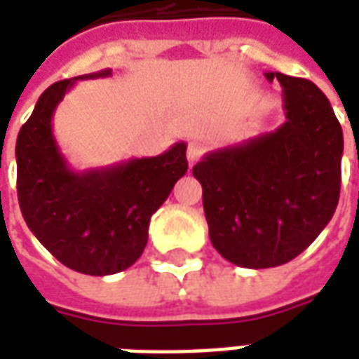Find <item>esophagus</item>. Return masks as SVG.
Returning <instances> with one entry per match:
<instances>
[{
  "mask_svg": "<svg viewBox=\"0 0 359 359\" xmlns=\"http://www.w3.org/2000/svg\"><path fill=\"white\" fill-rule=\"evenodd\" d=\"M203 156V144L198 140L188 142V148H187V157H188V163L194 165L200 161V157Z\"/></svg>",
  "mask_w": 359,
  "mask_h": 359,
  "instance_id": "esophagus-1",
  "label": "esophagus"
}]
</instances>
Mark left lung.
Instances as JSON below:
<instances>
[{"label":"left lung","instance_id":"obj_1","mask_svg":"<svg viewBox=\"0 0 359 359\" xmlns=\"http://www.w3.org/2000/svg\"><path fill=\"white\" fill-rule=\"evenodd\" d=\"M265 79L283 86L285 123L210 151L192 169L213 248L248 269L288 264L319 236L339 203L344 149L340 123L313 82Z\"/></svg>","mask_w":359,"mask_h":359}]
</instances>
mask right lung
<instances>
[{"mask_svg":"<svg viewBox=\"0 0 359 359\" xmlns=\"http://www.w3.org/2000/svg\"><path fill=\"white\" fill-rule=\"evenodd\" d=\"M111 69L51 84L17 136V194L28 229L51 256L84 275L128 269L148 244L149 219L187 175V144L156 157L74 171L53 136L51 118L74 82L109 76Z\"/></svg>","mask_w":359,"mask_h":359,"instance_id":"add662e5","label":"right lung"}]
</instances>
